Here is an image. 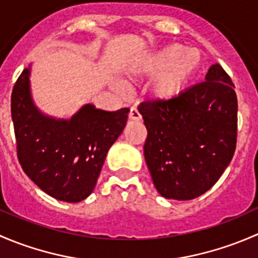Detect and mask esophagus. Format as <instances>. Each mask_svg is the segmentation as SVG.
Returning <instances> with one entry per match:
<instances>
[{
    "label": "esophagus",
    "instance_id": "esophagus-1",
    "mask_svg": "<svg viewBox=\"0 0 258 258\" xmlns=\"http://www.w3.org/2000/svg\"><path fill=\"white\" fill-rule=\"evenodd\" d=\"M128 117L130 119H132V121H140V119H141V113L139 112V110H137L136 107H131Z\"/></svg>",
    "mask_w": 258,
    "mask_h": 258
}]
</instances>
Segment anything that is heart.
Listing matches in <instances>:
<instances>
[{"instance_id": "1", "label": "heart", "mask_w": 258, "mask_h": 258, "mask_svg": "<svg viewBox=\"0 0 258 258\" xmlns=\"http://www.w3.org/2000/svg\"><path fill=\"white\" fill-rule=\"evenodd\" d=\"M197 48H184L172 43L153 52L130 70L132 77L155 76L151 93L160 101H168L183 92L201 70L204 59Z\"/></svg>"}]
</instances>
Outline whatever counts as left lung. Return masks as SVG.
Listing matches in <instances>:
<instances>
[{"instance_id": "1", "label": "left lung", "mask_w": 258, "mask_h": 258, "mask_svg": "<svg viewBox=\"0 0 258 258\" xmlns=\"http://www.w3.org/2000/svg\"><path fill=\"white\" fill-rule=\"evenodd\" d=\"M147 128L144 152L153 184L166 199L201 196L230 165L237 142V96L222 66L168 101L140 103Z\"/></svg>"}]
</instances>
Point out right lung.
Wrapping results in <instances>:
<instances>
[{
	"label": "right lung",
	"instance_id": "1",
	"mask_svg": "<svg viewBox=\"0 0 258 258\" xmlns=\"http://www.w3.org/2000/svg\"><path fill=\"white\" fill-rule=\"evenodd\" d=\"M128 108L114 112L87 103L70 119L40 112L30 91V67L11 95L20 165L43 192L64 202L92 194L110 147L123 131Z\"/></svg>",
	"mask_w": 258,
	"mask_h": 258
}]
</instances>
